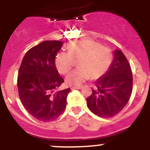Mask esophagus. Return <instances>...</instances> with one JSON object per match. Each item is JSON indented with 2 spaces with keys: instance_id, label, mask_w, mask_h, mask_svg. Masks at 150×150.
I'll list each match as a JSON object with an SVG mask.
<instances>
[{
  "instance_id": "34e87169",
  "label": "esophagus",
  "mask_w": 150,
  "mask_h": 150,
  "mask_svg": "<svg viewBox=\"0 0 150 150\" xmlns=\"http://www.w3.org/2000/svg\"><path fill=\"white\" fill-rule=\"evenodd\" d=\"M83 88V86H73V87L71 88V89L72 90H73V89H81Z\"/></svg>"
}]
</instances>
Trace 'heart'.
<instances>
[{"mask_svg":"<svg viewBox=\"0 0 150 150\" xmlns=\"http://www.w3.org/2000/svg\"><path fill=\"white\" fill-rule=\"evenodd\" d=\"M68 52L61 51L55 57V65L59 72H69L78 60L77 69L67 76L66 82L72 86L82 84L91 78H98L104 75L112 62L111 51L100 43L88 39L75 40L68 45Z\"/></svg>","mask_w":150,"mask_h":150,"instance_id":"b5f03b06","label":"heart"}]
</instances>
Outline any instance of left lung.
I'll use <instances>...</instances> for the list:
<instances>
[{
    "mask_svg": "<svg viewBox=\"0 0 150 150\" xmlns=\"http://www.w3.org/2000/svg\"><path fill=\"white\" fill-rule=\"evenodd\" d=\"M113 60L103 75L96 81V87L87 98L89 110L101 117H111L124 108L132 93L131 66L120 50H115Z\"/></svg>",
    "mask_w": 150,
    "mask_h": 150,
    "instance_id": "1",
    "label": "left lung"
}]
</instances>
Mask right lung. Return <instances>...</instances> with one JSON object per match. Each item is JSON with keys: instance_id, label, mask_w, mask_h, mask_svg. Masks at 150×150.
I'll list each match as a JSON object with an SVG mask.
<instances>
[{"instance_id": "add662e5", "label": "right lung", "mask_w": 150, "mask_h": 150, "mask_svg": "<svg viewBox=\"0 0 150 150\" xmlns=\"http://www.w3.org/2000/svg\"><path fill=\"white\" fill-rule=\"evenodd\" d=\"M62 45L59 40H46L31 48L24 56L18 72L21 102L40 121L55 120L66 107L70 88L58 90L64 80L55 65L56 55Z\"/></svg>"}]
</instances>
